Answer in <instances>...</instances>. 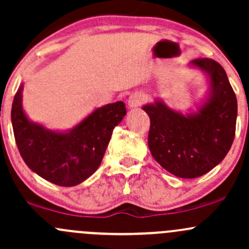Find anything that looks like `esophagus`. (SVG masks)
Segmentation results:
<instances>
[{
    "instance_id": "esophagus-1",
    "label": "esophagus",
    "mask_w": 249,
    "mask_h": 249,
    "mask_svg": "<svg viewBox=\"0 0 249 249\" xmlns=\"http://www.w3.org/2000/svg\"><path fill=\"white\" fill-rule=\"evenodd\" d=\"M145 98V95L141 92L132 93V95L129 96V98H128V107H129L130 109L138 108L139 106H141V104L143 103Z\"/></svg>"
}]
</instances>
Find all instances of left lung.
<instances>
[{
	"instance_id": "1",
	"label": "left lung",
	"mask_w": 249,
	"mask_h": 249,
	"mask_svg": "<svg viewBox=\"0 0 249 249\" xmlns=\"http://www.w3.org/2000/svg\"><path fill=\"white\" fill-rule=\"evenodd\" d=\"M189 68L204 73L208 90L195 110L181 113L161 98L147 103L151 119L148 147L162 168L179 178H197L217 166L235 136L237 101L223 68L213 59L191 60Z\"/></svg>"
}]
</instances>
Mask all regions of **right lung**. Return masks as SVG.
Here are the masks:
<instances>
[{
    "instance_id": "right-lung-1",
    "label": "right lung",
    "mask_w": 249,
    "mask_h": 249,
    "mask_svg": "<svg viewBox=\"0 0 249 249\" xmlns=\"http://www.w3.org/2000/svg\"><path fill=\"white\" fill-rule=\"evenodd\" d=\"M23 83L12 106V124L23 161L33 172L59 186L87 180L102 162L114 128L127 114L124 102L96 108L70 129H51L32 121L22 106Z\"/></svg>"
}]
</instances>
